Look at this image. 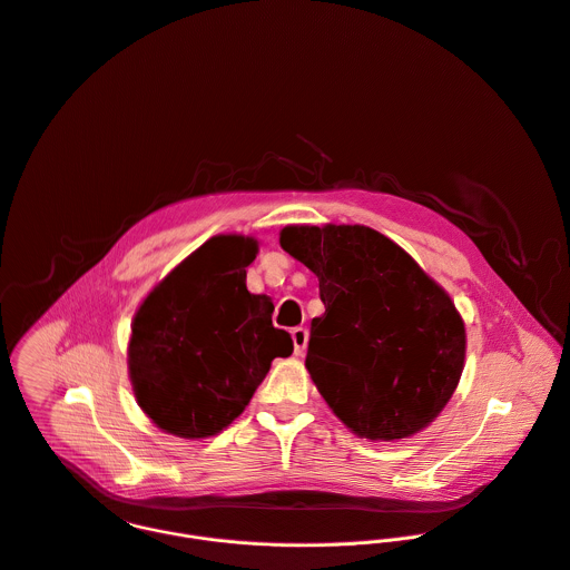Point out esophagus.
Listing matches in <instances>:
<instances>
[{
  "label": "esophagus",
  "instance_id": "esophagus-1",
  "mask_svg": "<svg viewBox=\"0 0 570 570\" xmlns=\"http://www.w3.org/2000/svg\"><path fill=\"white\" fill-rule=\"evenodd\" d=\"M291 337H293V346H295V355L299 357V355H304V351H306V346H308V331L306 328H293L291 331Z\"/></svg>",
  "mask_w": 570,
  "mask_h": 570
}]
</instances>
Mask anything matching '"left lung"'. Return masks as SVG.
Wrapping results in <instances>:
<instances>
[{"instance_id":"8db88e82","label":"left lung","mask_w":570,"mask_h":570,"mask_svg":"<svg viewBox=\"0 0 570 570\" xmlns=\"http://www.w3.org/2000/svg\"><path fill=\"white\" fill-rule=\"evenodd\" d=\"M279 246L320 279L306 371L357 438L424 431L453 397L466 328L451 295L393 239L362 224H293Z\"/></svg>"}]
</instances>
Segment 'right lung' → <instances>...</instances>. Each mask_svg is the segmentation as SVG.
I'll use <instances>...</instances> for the list:
<instances>
[{"label":"right lung","mask_w":570,"mask_h":570,"mask_svg":"<svg viewBox=\"0 0 570 570\" xmlns=\"http://www.w3.org/2000/svg\"><path fill=\"white\" fill-rule=\"evenodd\" d=\"M259 253L250 235H215L141 299L130 324L128 377L146 417L175 438L206 440L248 406L275 357L293 353L273 302L246 288Z\"/></svg>","instance_id":"add662e5"}]
</instances>
